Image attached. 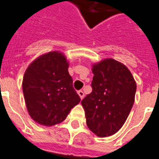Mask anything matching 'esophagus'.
<instances>
[{
	"label": "esophagus",
	"mask_w": 159,
	"mask_h": 159,
	"mask_svg": "<svg viewBox=\"0 0 159 159\" xmlns=\"http://www.w3.org/2000/svg\"><path fill=\"white\" fill-rule=\"evenodd\" d=\"M78 94L79 95V97H80V98H81V99L83 98L84 96H85V94H84V92L82 90L78 91Z\"/></svg>",
	"instance_id": "esophagus-1"
}]
</instances>
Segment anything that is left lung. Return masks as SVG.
I'll return each mask as SVG.
<instances>
[{
  "label": "left lung",
  "instance_id": "1",
  "mask_svg": "<svg viewBox=\"0 0 159 159\" xmlns=\"http://www.w3.org/2000/svg\"><path fill=\"white\" fill-rule=\"evenodd\" d=\"M92 92L81 101L86 125L100 138L117 133L134 102L137 85L129 69L112 58L92 66Z\"/></svg>",
  "mask_w": 159,
  "mask_h": 159
}]
</instances>
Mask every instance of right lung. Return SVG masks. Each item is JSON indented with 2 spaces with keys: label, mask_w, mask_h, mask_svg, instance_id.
Masks as SVG:
<instances>
[{
  "label": "right lung",
  "mask_w": 159,
  "mask_h": 159,
  "mask_svg": "<svg viewBox=\"0 0 159 159\" xmlns=\"http://www.w3.org/2000/svg\"><path fill=\"white\" fill-rule=\"evenodd\" d=\"M68 68L66 56L52 51L36 58L25 72V102L29 114L37 123L45 126L61 123L80 102Z\"/></svg>",
  "instance_id": "1"
}]
</instances>
